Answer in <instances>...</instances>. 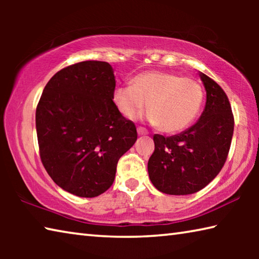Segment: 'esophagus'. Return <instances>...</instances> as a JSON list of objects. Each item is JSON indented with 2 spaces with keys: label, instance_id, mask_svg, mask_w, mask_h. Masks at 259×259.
I'll return each instance as SVG.
<instances>
[{
  "label": "esophagus",
  "instance_id": "obj_1",
  "mask_svg": "<svg viewBox=\"0 0 259 259\" xmlns=\"http://www.w3.org/2000/svg\"><path fill=\"white\" fill-rule=\"evenodd\" d=\"M137 133H138V135H140V136H143V135H148V131H147V129H146V128H144V126H138V128H137Z\"/></svg>",
  "mask_w": 259,
  "mask_h": 259
}]
</instances>
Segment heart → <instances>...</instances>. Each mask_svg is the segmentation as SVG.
Returning <instances> with one entry per match:
<instances>
[{"instance_id":"b5f03b06","label":"heart","mask_w":259,"mask_h":259,"mask_svg":"<svg viewBox=\"0 0 259 259\" xmlns=\"http://www.w3.org/2000/svg\"><path fill=\"white\" fill-rule=\"evenodd\" d=\"M113 103L122 115L133 119L145 106L152 124L174 134L187 128L199 115L204 99L202 85L196 80L168 72L147 71L136 75L131 85L113 91Z\"/></svg>"}]
</instances>
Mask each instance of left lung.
Returning a JSON list of instances; mask_svg holds the SVG:
<instances>
[{
    "label": "left lung",
    "mask_w": 259,
    "mask_h": 259,
    "mask_svg": "<svg viewBox=\"0 0 259 259\" xmlns=\"http://www.w3.org/2000/svg\"><path fill=\"white\" fill-rule=\"evenodd\" d=\"M207 91L202 115L182 134L154 135V152L148 160V176L165 194L186 195L202 190L224 166L234 130V116L224 90L200 74Z\"/></svg>",
    "instance_id": "1"
}]
</instances>
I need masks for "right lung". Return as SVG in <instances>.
Returning <instances> with one entry per match:
<instances>
[{
  "mask_svg": "<svg viewBox=\"0 0 259 259\" xmlns=\"http://www.w3.org/2000/svg\"><path fill=\"white\" fill-rule=\"evenodd\" d=\"M114 89L111 65L81 61L57 72L37 104L42 164L57 185L81 198L112 186L117 162L137 140L135 123L113 103Z\"/></svg>",
  "mask_w": 259,
  "mask_h": 259,
  "instance_id": "add662e5",
  "label": "right lung"
}]
</instances>
